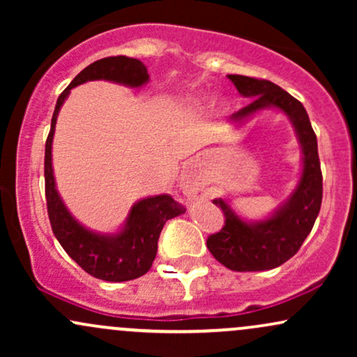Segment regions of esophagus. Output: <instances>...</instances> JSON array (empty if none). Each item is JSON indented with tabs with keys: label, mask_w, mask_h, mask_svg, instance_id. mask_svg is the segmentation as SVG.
<instances>
[{
	"label": "esophagus",
	"mask_w": 357,
	"mask_h": 357,
	"mask_svg": "<svg viewBox=\"0 0 357 357\" xmlns=\"http://www.w3.org/2000/svg\"><path fill=\"white\" fill-rule=\"evenodd\" d=\"M184 191H186V195H188V196H192V195H195V190H192V188L190 186V184H186V186H184Z\"/></svg>",
	"instance_id": "1"
}]
</instances>
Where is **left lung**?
Returning a JSON list of instances; mask_svg holds the SVG:
<instances>
[{"label": "left lung", "mask_w": 357, "mask_h": 357, "mask_svg": "<svg viewBox=\"0 0 357 357\" xmlns=\"http://www.w3.org/2000/svg\"><path fill=\"white\" fill-rule=\"evenodd\" d=\"M236 90L252 102L230 117L233 124L247 121L264 109H278L292 122L302 147V174L296 191L261 221L241 220L225 199H213L225 215V227L206 240L211 255L235 272H260L275 268L302 247L322 203V173L317 137L304 105L273 82L245 75H228Z\"/></svg>", "instance_id": "obj_1"}]
</instances>
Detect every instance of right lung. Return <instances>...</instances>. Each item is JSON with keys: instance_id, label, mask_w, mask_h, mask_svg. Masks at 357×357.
Returning a JSON list of instances; mask_svg holds the SVG:
<instances>
[{"instance_id": "1", "label": "right lung", "mask_w": 357, "mask_h": 357, "mask_svg": "<svg viewBox=\"0 0 357 357\" xmlns=\"http://www.w3.org/2000/svg\"><path fill=\"white\" fill-rule=\"evenodd\" d=\"M89 80H109L127 87H141L149 80L146 65L129 56H107L85 67L60 93L45 142V196L53 235L65 252L92 277L126 282L144 275L158 253V240L167 220L186 210L169 195L149 196L130 208L124 227L114 235L90 231L77 221L61 202L52 167V142L56 117L70 90Z\"/></svg>"}]
</instances>
